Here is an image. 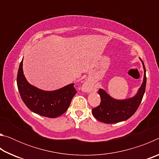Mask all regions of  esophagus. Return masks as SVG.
Here are the masks:
<instances>
[{
  "label": "esophagus",
  "mask_w": 159,
  "mask_h": 159,
  "mask_svg": "<svg viewBox=\"0 0 159 159\" xmlns=\"http://www.w3.org/2000/svg\"><path fill=\"white\" fill-rule=\"evenodd\" d=\"M82 90L83 91L86 93H89L92 90V85H90V83L88 81H85L84 83H83V87H82Z\"/></svg>",
  "instance_id": "34e87169"
}]
</instances>
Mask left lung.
<instances>
[{
    "label": "left lung",
    "mask_w": 159,
    "mask_h": 159,
    "mask_svg": "<svg viewBox=\"0 0 159 159\" xmlns=\"http://www.w3.org/2000/svg\"><path fill=\"white\" fill-rule=\"evenodd\" d=\"M140 60L143 65L144 79L136 95L125 99H116L100 88L98 92L101 98L100 104L92 110L96 119L104 123H116L126 120L135 113L143 98L147 83L146 69L143 61Z\"/></svg>",
    "instance_id": "1"
}]
</instances>
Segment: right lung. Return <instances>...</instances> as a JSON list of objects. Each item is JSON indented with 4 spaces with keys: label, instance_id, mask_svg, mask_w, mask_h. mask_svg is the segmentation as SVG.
<instances>
[{
    "label": "right lung",
    "instance_id": "add662e5",
    "mask_svg": "<svg viewBox=\"0 0 159 159\" xmlns=\"http://www.w3.org/2000/svg\"><path fill=\"white\" fill-rule=\"evenodd\" d=\"M23 59L19 67L17 83L19 92L26 106L31 111L48 118H56L63 114L71 104L76 90L74 83L60 89L45 91L31 85L24 75Z\"/></svg>",
    "mask_w": 159,
    "mask_h": 159
}]
</instances>
